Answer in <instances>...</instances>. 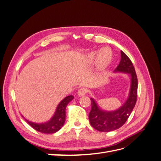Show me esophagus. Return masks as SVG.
I'll return each mask as SVG.
<instances>
[{"mask_svg":"<svg viewBox=\"0 0 161 161\" xmlns=\"http://www.w3.org/2000/svg\"><path fill=\"white\" fill-rule=\"evenodd\" d=\"M87 93V90L85 88H81L79 91H78V95L81 97V96H84Z\"/></svg>","mask_w":161,"mask_h":161,"instance_id":"34e87169","label":"esophagus"}]
</instances>
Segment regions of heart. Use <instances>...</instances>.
I'll return each mask as SVG.
<instances>
[{
  "instance_id": "obj_1",
  "label": "heart",
  "mask_w": 161,
  "mask_h": 161,
  "mask_svg": "<svg viewBox=\"0 0 161 161\" xmlns=\"http://www.w3.org/2000/svg\"><path fill=\"white\" fill-rule=\"evenodd\" d=\"M111 52L108 48L105 47L102 50L100 53H93L90 56V59L91 61L95 62L98 60L99 58L100 60V64L101 66H105L110 62L111 59Z\"/></svg>"
}]
</instances>
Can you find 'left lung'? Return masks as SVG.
Masks as SVG:
<instances>
[{"label":"left lung","mask_w":161,"mask_h":161,"mask_svg":"<svg viewBox=\"0 0 161 161\" xmlns=\"http://www.w3.org/2000/svg\"><path fill=\"white\" fill-rule=\"evenodd\" d=\"M115 71L127 72L131 75V83L130 95L123 106L112 112L101 110L95 100L91 98V110L89 114L90 124L94 129L103 132H108L121 127L128 119L137 101V75L132 62L123 51H121V60Z\"/></svg>","instance_id":"8db88e82"}]
</instances>
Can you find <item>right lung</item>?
I'll list each match as a JSON object with an SVG mask.
<instances>
[{
  "mask_svg": "<svg viewBox=\"0 0 161 161\" xmlns=\"http://www.w3.org/2000/svg\"><path fill=\"white\" fill-rule=\"evenodd\" d=\"M73 98H74V97L72 95H69L65 97L58 105L54 115L53 116L51 120L47 123L37 124L31 122V121H28L27 119H25V121H27L28 124H30L33 129L40 131V132L43 134L55 133L60 130L64 125L66 118V108L68 103Z\"/></svg>",
  "mask_w": 161,
  "mask_h": 161,
  "instance_id": "add662e5",
  "label": "right lung"
}]
</instances>
